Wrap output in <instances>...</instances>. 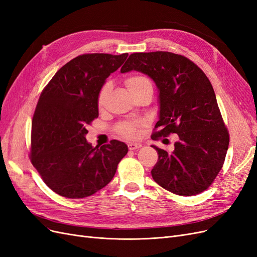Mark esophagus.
Segmentation results:
<instances>
[{
	"label": "esophagus",
	"instance_id": "34e87169",
	"mask_svg": "<svg viewBox=\"0 0 257 257\" xmlns=\"http://www.w3.org/2000/svg\"><path fill=\"white\" fill-rule=\"evenodd\" d=\"M127 146H128L130 150H136V149H139V148L143 147L142 144H139V143H130Z\"/></svg>",
	"mask_w": 257,
	"mask_h": 257
}]
</instances>
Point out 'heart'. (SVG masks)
I'll list each match as a JSON object with an SVG mask.
<instances>
[{"label": "heart", "instance_id": "1", "mask_svg": "<svg viewBox=\"0 0 257 257\" xmlns=\"http://www.w3.org/2000/svg\"><path fill=\"white\" fill-rule=\"evenodd\" d=\"M125 84L132 94H134L135 92L145 87H152L150 80L144 76H131L125 80ZM110 88L111 85L109 82L104 83L103 87L100 88L97 96V106L99 108L104 106L106 97L110 91ZM139 125H141V122H122L116 125L115 130L121 136L128 139H134L137 137V128Z\"/></svg>", "mask_w": 257, "mask_h": 257}]
</instances>
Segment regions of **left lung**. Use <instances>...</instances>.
<instances>
[{
  "instance_id": "obj_1",
  "label": "left lung",
  "mask_w": 257,
  "mask_h": 257,
  "mask_svg": "<svg viewBox=\"0 0 257 257\" xmlns=\"http://www.w3.org/2000/svg\"><path fill=\"white\" fill-rule=\"evenodd\" d=\"M131 71L149 76L159 91L151 138L178 135L172 153L151 146L159 153L153 180L177 195L204 192L220 173L229 144L211 82L188 58L167 51L132 53L121 73Z\"/></svg>"
}]
</instances>
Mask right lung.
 Returning <instances> with one entry per match:
<instances>
[{"instance_id": "right-lung-1", "label": "right lung", "mask_w": 257, "mask_h": 257, "mask_svg": "<svg viewBox=\"0 0 257 257\" xmlns=\"http://www.w3.org/2000/svg\"><path fill=\"white\" fill-rule=\"evenodd\" d=\"M127 56L76 57L42 92L32 120L31 162L44 182L61 196L83 198L103 189L128 151L119 141L98 149L85 139L87 125L98 116L100 88Z\"/></svg>"}]
</instances>
